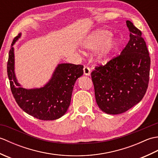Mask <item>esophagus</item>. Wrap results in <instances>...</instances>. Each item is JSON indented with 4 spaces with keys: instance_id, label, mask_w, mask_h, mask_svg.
I'll return each mask as SVG.
<instances>
[{
    "instance_id": "obj_1",
    "label": "esophagus",
    "mask_w": 158,
    "mask_h": 158,
    "mask_svg": "<svg viewBox=\"0 0 158 158\" xmlns=\"http://www.w3.org/2000/svg\"><path fill=\"white\" fill-rule=\"evenodd\" d=\"M83 73L85 76H89L90 74H91V70L88 66H85L83 68Z\"/></svg>"
}]
</instances>
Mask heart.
<instances>
[{"instance_id":"1","label":"heart","mask_w":158,"mask_h":158,"mask_svg":"<svg viewBox=\"0 0 158 158\" xmlns=\"http://www.w3.org/2000/svg\"><path fill=\"white\" fill-rule=\"evenodd\" d=\"M113 33L107 28H101L89 34L83 41V48L88 50H97L96 60L105 64L111 59L119 48L118 39L113 37Z\"/></svg>"}]
</instances>
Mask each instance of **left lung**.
<instances>
[{"label": "left lung", "instance_id": "1", "mask_svg": "<svg viewBox=\"0 0 158 158\" xmlns=\"http://www.w3.org/2000/svg\"><path fill=\"white\" fill-rule=\"evenodd\" d=\"M126 25L130 41L121 54L91 73L97 105L111 115L126 112L138 104L149 80L151 60L142 33L129 20Z\"/></svg>", "mask_w": 158, "mask_h": 158}]
</instances>
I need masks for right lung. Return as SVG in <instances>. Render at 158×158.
I'll list each match as a JSON object with an SVG mask.
<instances>
[{"label":"right lung","instance_id":"add662e5","mask_svg":"<svg viewBox=\"0 0 158 158\" xmlns=\"http://www.w3.org/2000/svg\"><path fill=\"white\" fill-rule=\"evenodd\" d=\"M21 35L22 33H19L13 39L7 62V75L13 97L23 111L36 119L46 121L59 119L69 109L74 85L76 80L83 75V66L59 64L44 86L39 88H23L15 76L13 47Z\"/></svg>","mask_w":158,"mask_h":158}]
</instances>
